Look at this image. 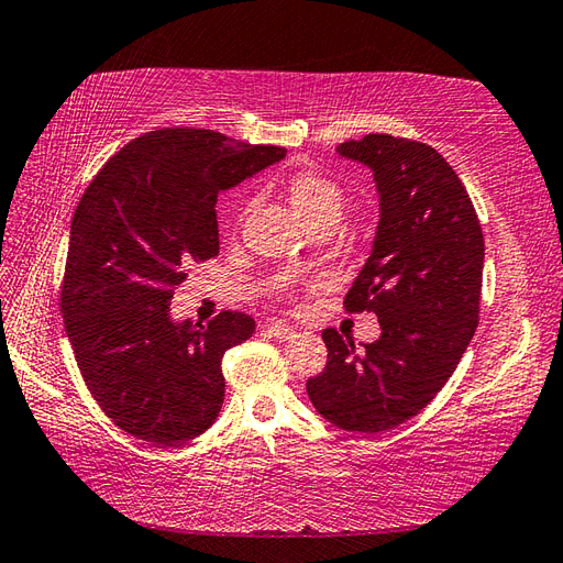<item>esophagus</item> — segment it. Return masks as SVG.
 Segmentation results:
<instances>
[{
	"mask_svg": "<svg viewBox=\"0 0 563 563\" xmlns=\"http://www.w3.org/2000/svg\"><path fill=\"white\" fill-rule=\"evenodd\" d=\"M266 331L271 333L273 339H280V341L295 339V329L292 327H285V324H278V321H273V324H268Z\"/></svg>",
	"mask_w": 563,
	"mask_h": 563,
	"instance_id": "1",
	"label": "esophagus"
}]
</instances>
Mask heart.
I'll use <instances>...</instances> for the list:
<instances>
[{"instance_id":"b5f03b06","label":"heart","mask_w":563,"mask_h":563,"mask_svg":"<svg viewBox=\"0 0 563 563\" xmlns=\"http://www.w3.org/2000/svg\"><path fill=\"white\" fill-rule=\"evenodd\" d=\"M288 200L302 222L331 208L341 210L339 186L329 181L327 176H319L314 172H300L290 178Z\"/></svg>"}]
</instances>
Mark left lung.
<instances>
[{
    "label": "left lung",
    "instance_id": "8db88e82",
    "mask_svg": "<svg viewBox=\"0 0 563 563\" xmlns=\"http://www.w3.org/2000/svg\"><path fill=\"white\" fill-rule=\"evenodd\" d=\"M336 152L373 172L379 196L373 251L343 305L373 312L382 333L355 349L321 331L329 361L307 394L327 421L369 435L426 409L462 361L479 324L484 234L460 176L430 145L365 135Z\"/></svg>",
    "mask_w": 563,
    "mask_h": 563
}]
</instances>
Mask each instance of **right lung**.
<instances>
[{
    "label": "right lung",
    "instance_id": "1",
    "mask_svg": "<svg viewBox=\"0 0 563 563\" xmlns=\"http://www.w3.org/2000/svg\"><path fill=\"white\" fill-rule=\"evenodd\" d=\"M283 157V147L164 128L128 142L84 190L59 305L91 397L125 433L174 448L218 418L222 357L256 321H176L172 297L194 263L220 254V190Z\"/></svg>",
    "mask_w": 563,
    "mask_h": 563
}]
</instances>
